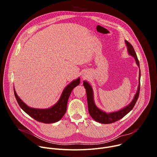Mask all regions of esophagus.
<instances>
[{
    "mask_svg": "<svg viewBox=\"0 0 157 157\" xmlns=\"http://www.w3.org/2000/svg\"><path fill=\"white\" fill-rule=\"evenodd\" d=\"M82 77H83V78H86V75H83V76H82Z\"/></svg>",
    "mask_w": 157,
    "mask_h": 157,
    "instance_id": "esophagus-1",
    "label": "esophagus"
}]
</instances>
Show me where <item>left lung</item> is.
I'll list each match as a JSON object with an SVG mask.
<instances>
[{"instance_id": "8db88e82", "label": "left lung", "mask_w": 157, "mask_h": 157, "mask_svg": "<svg viewBox=\"0 0 157 157\" xmlns=\"http://www.w3.org/2000/svg\"><path fill=\"white\" fill-rule=\"evenodd\" d=\"M125 44L127 47L128 53L129 55L132 56L136 61L137 64L140 68V64L139 59L137 58L136 53L133 49V47H132V44L125 40ZM140 70L139 71V84L138 86L137 91L134 96L133 99L132 101L128 104L127 106H126L125 108H123L121 110H119V111L113 112V113H106L105 112L101 110V109H98L97 106L95 105L94 102V98H93V89L87 81H83V85L86 89V95H87V105H88V110L89 113L91 116V117L96 122L101 123V124H111L114 123L121 119L123 118L125 115H127L129 112L133 108L134 105L136 104V102L139 98V93H140Z\"/></svg>"}]
</instances>
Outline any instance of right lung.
I'll return each mask as SVG.
<instances>
[{
  "label": "right lung",
  "mask_w": 157,
  "mask_h": 157,
  "mask_svg": "<svg viewBox=\"0 0 157 157\" xmlns=\"http://www.w3.org/2000/svg\"><path fill=\"white\" fill-rule=\"evenodd\" d=\"M79 83V78L70 83L64 88L58 102L49 109H40L29 107L19 98L13 88L14 94L19 106L31 117L38 122L44 124L54 123L61 120L64 115L69 97L73 89L76 86H78Z\"/></svg>",
  "instance_id": "add662e5"
}]
</instances>
